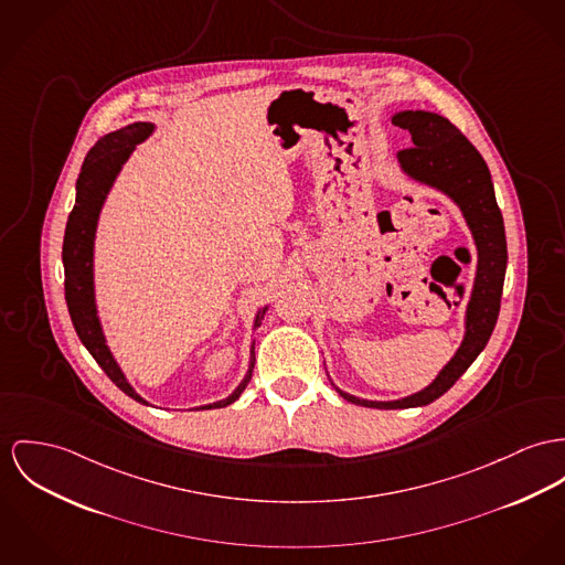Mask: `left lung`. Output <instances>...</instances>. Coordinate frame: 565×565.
Instances as JSON below:
<instances>
[{"instance_id":"obj_1","label":"left lung","mask_w":565,"mask_h":565,"mask_svg":"<svg viewBox=\"0 0 565 565\" xmlns=\"http://www.w3.org/2000/svg\"><path fill=\"white\" fill-rule=\"evenodd\" d=\"M393 125L408 130L413 137V146L397 152L402 170L419 182L440 189L460 206L478 245V275L467 307L465 340L430 387L395 402H370L333 385L344 399L367 408L426 406L454 387L494 331L508 266L503 217L497 206L488 166L476 146L447 118L430 111L395 114Z\"/></svg>"}]
</instances>
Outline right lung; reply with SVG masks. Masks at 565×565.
<instances>
[{"label": "right lung", "mask_w": 565, "mask_h": 565, "mask_svg": "<svg viewBox=\"0 0 565 565\" xmlns=\"http://www.w3.org/2000/svg\"><path fill=\"white\" fill-rule=\"evenodd\" d=\"M150 122H135L125 129L109 132L100 137L94 148H89L86 161L82 166V174L77 178V200L75 206L68 215L66 232H64V247H62V262H64V295H66V305L68 313L73 320V327L82 340V344L87 348V352L94 356V361L103 367V372L116 383L118 390L125 391L129 397L148 404L141 395H137L120 372L118 363L114 361L109 348L105 344L100 322L96 316V305H94V279H92V256H94V232H96V221L100 206L105 202L107 191L111 189L116 175L125 161L129 159L132 148L143 141L152 132ZM266 313V307H262L256 316V324L260 327L262 318ZM256 363V352L252 344V365L243 383L232 391L225 399H218L213 404L200 406L198 411H211V408H223L232 402L238 399V395L245 391L247 383L252 381Z\"/></svg>", "instance_id": "obj_1"}]
</instances>
